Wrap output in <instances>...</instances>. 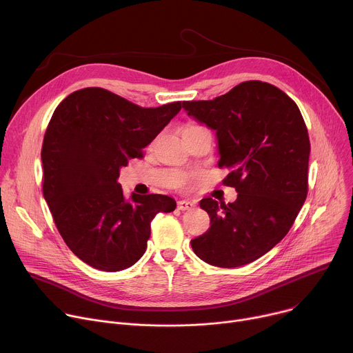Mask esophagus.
Masks as SVG:
<instances>
[{"label":"esophagus","mask_w":353,"mask_h":353,"mask_svg":"<svg viewBox=\"0 0 353 353\" xmlns=\"http://www.w3.org/2000/svg\"><path fill=\"white\" fill-rule=\"evenodd\" d=\"M196 207L194 201H189V200H179L178 201V208L179 210H193Z\"/></svg>","instance_id":"obj_1"}]
</instances>
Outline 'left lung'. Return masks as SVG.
<instances>
[{"label": "left lung", "instance_id": "1", "mask_svg": "<svg viewBox=\"0 0 353 353\" xmlns=\"http://www.w3.org/2000/svg\"><path fill=\"white\" fill-rule=\"evenodd\" d=\"M194 121L216 130L219 165L230 174L234 203L205 197L210 228L190 241L203 261L223 268L249 264L283 239L307 194L309 134L292 99L249 81L210 101H183Z\"/></svg>", "mask_w": 353, "mask_h": 353}]
</instances>
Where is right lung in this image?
Listing matches in <instances>:
<instances>
[{"label": "right lung", "mask_w": 353, "mask_h": 353, "mask_svg": "<svg viewBox=\"0 0 353 353\" xmlns=\"http://www.w3.org/2000/svg\"><path fill=\"white\" fill-rule=\"evenodd\" d=\"M181 108H142L101 88L70 93L55 108L41 149L43 194L62 239L86 264L108 272L133 265L153 219L175 210L164 194L126 199L118 178Z\"/></svg>", "instance_id": "obj_1"}]
</instances>
